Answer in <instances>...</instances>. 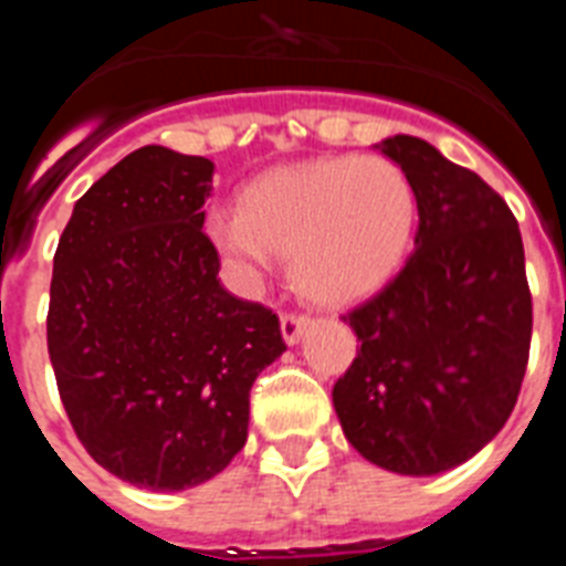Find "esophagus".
<instances>
[{"label":"esophagus","mask_w":566,"mask_h":566,"mask_svg":"<svg viewBox=\"0 0 566 566\" xmlns=\"http://www.w3.org/2000/svg\"><path fill=\"white\" fill-rule=\"evenodd\" d=\"M306 328H308L306 314L289 312V314H283V317H280V332H283V339H286L289 345H297Z\"/></svg>","instance_id":"esophagus-1"}]
</instances>
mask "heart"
<instances>
[{
  "instance_id": "obj_1",
  "label": "heart",
  "mask_w": 566,
  "mask_h": 566,
  "mask_svg": "<svg viewBox=\"0 0 566 566\" xmlns=\"http://www.w3.org/2000/svg\"><path fill=\"white\" fill-rule=\"evenodd\" d=\"M417 227L411 178L379 155H334L260 175L240 209H214L207 232L240 272L286 254L294 286L323 306L379 292Z\"/></svg>"
}]
</instances>
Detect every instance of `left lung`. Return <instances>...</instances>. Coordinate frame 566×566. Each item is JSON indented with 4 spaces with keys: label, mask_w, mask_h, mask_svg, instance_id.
<instances>
[{
    "label": "left lung",
    "mask_w": 566,
    "mask_h": 566,
    "mask_svg": "<svg viewBox=\"0 0 566 566\" xmlns=\"http://www.w3.org/2000/svg\"><path fill=\"white\" fill-rule=\"evenodd\" d=\"M417 192L413 254L345 314L357 357L332 399L377 468L433 476L504 428L527 371L533 300L518 223L476 172L413 135L377 144Z\"/></svg>",
    "instance_id": "obj_1"
}]
</instances>
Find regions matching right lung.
I'll return each mask as SVG.
<instances>
[{"mask_svg": "<svg viewBox=\"0 0 566 566\" xmlns=\"http://www.w3.org/2000/svg\"><path fill=\"white\" fill-rule=\"evenodd\" d=\"M214 164L135 149L73 207L48 352L87 453L147 490L209 482L247 444L249 391L286 352L272 308L229 294L203 234Z\"/></svg>", "mask_w": 566, "mask_h": 566, "instance_id": "right-lung-1", "label": "right lung"}]
</instances>
